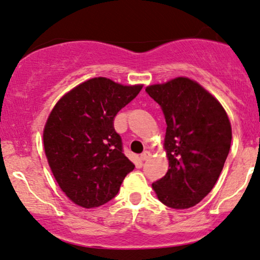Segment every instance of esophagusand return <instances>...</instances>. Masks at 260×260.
<instances>
[{
    "label": "esophagus",
    "mask_w": 260,
    "mask_h": 260,
    "mask_svg": "<svg viewBox=\"0 0 260 260\" xmlns=\"http://www.w3.org/2000/svg\"><path fill=\"white\" fill-rule=\"evenodd\" d=\"M150 156H151V154H150L149 151H144V152H142V154H140V160H142V161L149 160Z\"/></svg>",
    "instance_id": "obj_1"
}]
</instances>
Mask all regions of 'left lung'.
Returning a JSON list of instances; mask_svg holds the SVG:
<instances>
[{"mask_svg": "<svg viewBox=\"0 0 260 260\" xmlns=\"http://www.w3.org/2000/svg\"><path fill=\"white\" fill-rule=\"evenodd\" d=\"M145 92L165 115L170 168L152 183L164 205L184 209L201 202L217 183L231 144V126L220 103L195 81L177 77Z\"/></svg>", "mask_w": 260, "mask_h": 260, "instance_id": "1", "label": "left lung"}]
</instances>
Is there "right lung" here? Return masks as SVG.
<instances>
[{"mask_svg":"<svg viewBox=\"0 0 260 260\" xmlns=\"http://www.w3.org/2000/svg\"><path fill=\"white\" fill-rule=\"evenodd\" d=\"M140 89L95 77L67 93L49 115L43 131L47 160L60 189L81 207L110 201L134 170L114 120Z\"/></svg>","mask_w":260,"mask_h":260,"instance_id":"right-lung-1","label":"right lung"}]
</instances>
